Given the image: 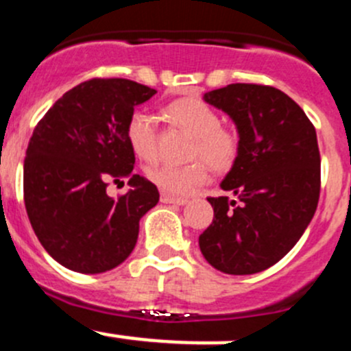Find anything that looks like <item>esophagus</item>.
<instances>
[{
  "label": "esophagus",
  "mask_w": 351,
  "mask_h": 351,
  "mask_svg": "<svg viewBox=\"0 0 351 351\" xmlns=\"http://www.w3.org/2000/svg\"><path fill=\"white\" fill-rule=\"evenodd\" d=\"M161 202L162 204H173V206H185L189 200L182 199V197H173L168 193H161Z\"/></svg>",
  "instance_id": "1"
}]
</instances>
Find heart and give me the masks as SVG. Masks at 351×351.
I'll list each match as a JSON object with an SVG mask.
<instances>
[{
	"mask_svg": "<svg viewBox=\"0 0 351 351\" xmlns=\"http://www.w3.org/2000/svg\"><path fill=\"white\" fill-rule=\"evenodd\" d=\"M168 117L176 127L195 137L190 158L197 161L185 166L158 162L147 169V178L168 195L185 197L209 180V168L224 173L240 156V135L221 125V118L209 104L199 99H182L168 108ZM127 138L132 151L144 161H152L159 152L158 120L147 111H134L127 121Z\"/></svg>",
	"mask_w": 351,
	"mask_h": 351,
	"instance_id": "heart-1",
	"label": "heart"
}]
</instances>
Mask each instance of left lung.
Returning <instances> with one entry per match:
<instances>
[{
	"mask_svg": "<svg viewBox=\"0 0 351 351\" xmlns=\"http://www.w3.org/2000/svg\"><path fill=\"white\" fill-rule=\"evenodd\" d=\"M230 114L240 156L221 189L209 197L214 219L199 237L210 266L226 274H255L295 247L317 209L321 154L314 125L276 87L230 84L204 94Z\"/></svg>",
	"mask_w": 351,
	"mask_h": 351,
	"instance_id": "1",
	"label": "left lung"
}]
</instances>
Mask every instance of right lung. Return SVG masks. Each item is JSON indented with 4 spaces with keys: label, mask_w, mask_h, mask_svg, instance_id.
Here are the masks:
<instances>
[{
    "label": "right lung",
    "mask_w": 351,
    "mask_h": 351,
    "mask_svg": "<svg viewBox=\"0 0 351 351\" xmlns=\"http://www.w3.org/2000/svg\"><path fill=\"white\" fill-rule=\"evenodd\" d=\"M156 94L127 78H90L64 93L34 128L23 161L27 216L47 254L82 274L106 273L132 254L138 221L158 204L154 183L135 175L127 121ZM128 179L118 199L110 181Z\"/></svg>",
    "instance_id": "1"
}]
</instances>
